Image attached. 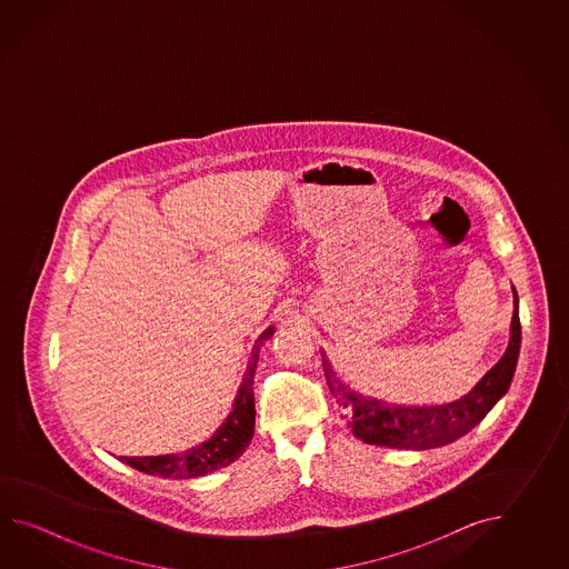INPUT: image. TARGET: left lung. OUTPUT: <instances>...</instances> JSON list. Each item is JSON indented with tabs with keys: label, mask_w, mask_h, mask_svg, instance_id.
I'll list each match as a JSON object with an SVG mask.
<instances>
[{
	"label": "left lung",
	"mask_w": 569,
	"mask_h": 569,
	"mask_svg": "<svg viewBox=\"0 0 569 569\" xmlns=\"http://www.w3.org/2000/svg\"><path fill=\"white\" fill-rule=\"evenodd\" d=\"M512 297L515 311L505 356L468 395L443 405H392L375 397H363L339 378L326 351L321 350L327 387L339 405L351 412V433L370 446L421 451L448 446L472 431L492 411L496 402L507 395L519 362V297L515 287Z\"/></svg>",
	"instance_id": "left-lung-1"
}]
</instances>
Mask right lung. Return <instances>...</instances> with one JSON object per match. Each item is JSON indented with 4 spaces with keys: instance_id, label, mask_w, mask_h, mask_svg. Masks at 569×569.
I'll list each match as a JSON object with an SVG mask.
<instances>
[{
    "instance_id": "obj_1",
    "label": "right lung",
    "mask_w": 569,
    "mask_h": 569,
    "mask_svg": "<svg viewBox=\"0 0 569 569\" xmlns=\"http://www.w3.org/2000/svg\"><path fill=\"white\" fill-rule=\"evenodd\" d=\"M274 327L264 329V333L256 339L252 356L246 366L240 390L233 399V407L228 419L213 433L211 439L201 446L184 449L181 453H167V456H146V458H121L128 466L138 472L150 473L158 478H172V480H189L206 473L216 472L242 456L254 437L256 407H254V375L260 348L267 339L272 338Z\"/></svg>"
}]
</instances>
